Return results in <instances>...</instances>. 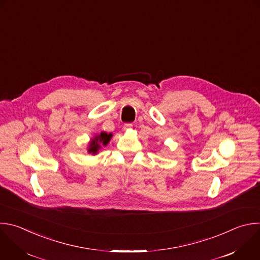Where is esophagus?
<instances>
[{"label":"esophagus","mask_w":260,"mask_h":260,"mask_svg":"<svg viewBox=\"0 0 260 260\" xmlns=\"http://www.w3.org/2000/svg\"><path fill=\"white\" fill-rule=\"evenodd\" d=\"M132 127H133V124H132V123H125V124L123 125V129H124V131H127V129L132 128Z\"/></svg>","instance_id":"obj_1"}]
</instances>
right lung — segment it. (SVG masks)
<instances>
[{"mask_svg":"<svg viewBox=\"0 0 260 260\" xmlns=\"http://www.w3.org/2000/svg\"><path fill=\"white\" fill-rule=\"evenodd\" d=\"M111 138H112V134H107L105 132H102L101 134L96 135L89 143L88 152L90 154L96 155L101 149V146H106L111 140Z\"/></svg>","mask_w":260,"mask_h":260,"instance_id":"right-lung-1","label":"right lung"}]
</instances>
